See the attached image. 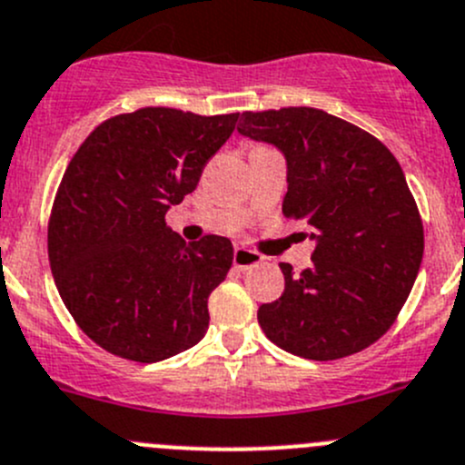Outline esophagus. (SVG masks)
I'll list each match as a JSON object with an SVG mask.
<instances>
[{
  "label": "esophagus",
  "mask_w": 465,
  "mask_h": 465,
  "mask_svg": "<svg viewBox=\"0 0 465 465\" xmlns=\"http://www.w3.org/2000/svg\"><path fill=\"white\" fill-rule=\"evenodd\" d=\"M263 261V256L256 254V252L247 250V247H236L233 250V268L238 270H250L254 265H259Z\"/></svg>",
  "instance_id": "obj_1"
}]
</instances>
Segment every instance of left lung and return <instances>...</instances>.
Returning a JSON list of instances; mask_svg holds the SVG:
<instances>
[{
    "label": "left lung",
    "instance_id": "1",
    "mask_svg": "<svg viewBox=\"0 0 465 465\" xmlns=\"http://www.w3.org/2000/svg\"><path fill=\"white\" fill-rule=\"evenodd\" d=\"M238 134L286 159L283 215L315 242L300 274L259 306L265 336L313 361L350 357L384 336L411 292L425 233L398 159L363 129L320 108L242 113ZM306 236V233H302Z\"/></svg>",
    "mask_w": 465,
    "mask_h": 465
}]
</instances>
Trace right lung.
<instances>
[{"mask_svg": "<svg viewBox=\"0 0 465 465\" xmlns=\"http://www.w3.org/2000/svg\"><path fill=\"white\" fill-rule=\"evenodd\" d=\"M236 120L138 108L99 124L72 156L49 218V265L65 309L106 352L156 363L204 338L233 245H186L165 213L195 191Z\"/></svg>", "mask_w": 465, "mask_h": 465, "instance_id": "1", "label": "right lung"}]
</instances>
